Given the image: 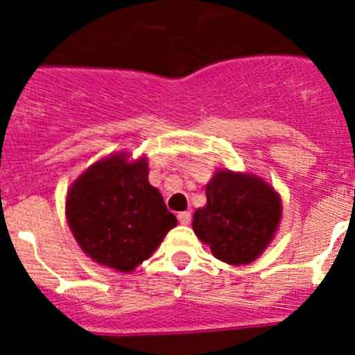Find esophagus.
I'll list each match as a JSON object with an SVG mask.
<instances>
[{
    "label": "esophagus",
    "mask_w": 355,
    "mask_h": 355,
    "mask_svg": "<svg viewBox=\"0 0 355 355\" xmlns=\"http://www.w3.org/2000/svg\"><path fill=\"white\" fill-rule=\"evenodd\" d=\"M178 218H180V222L183 225H188L190 222H192V213L190 211H181L180 215H178Z\"/></svg>",
    "instance_id": "obj_1"
}]
</instances>
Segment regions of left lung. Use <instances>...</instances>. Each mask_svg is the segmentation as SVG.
<instances>
[{
  "instance_id": "8db88e82",
  "label": "left lung",
  "mask_w": 355,
  "mask_h": 355,
  "mask_svg": "<svg viewBox=\"0 0 355 355\" xmlns=\"http://www.w3.org/2000/svg\"><path fill=\"white\" fill-rule=\"evenodd\" d=\"M283 216L272 184L250 172L216 171L206 184V206L193 213V233L227 265H249L270 245Z\"/></svg>"
}]
</instances>
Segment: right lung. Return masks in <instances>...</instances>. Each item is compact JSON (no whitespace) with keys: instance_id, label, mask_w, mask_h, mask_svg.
I'll list each match as a JSON object with an SVG mask.
<instances>
[{"instance_id":"right-lung-1","label":"right lung","mask_w":355,"mask_h":355,"mask_svg":"<svg viewBox=\"0 0 355 355\" xmlns=\"http://www.w3.org/2000/svg\"><path fill=\"white\" fill-rule=\"evenodd\" d=\"M65 216L92 261L130 274L162 245L178 218L149 183L147 158L115 153L97 159L69 187Z\"/></svg>"}]
</instances>
